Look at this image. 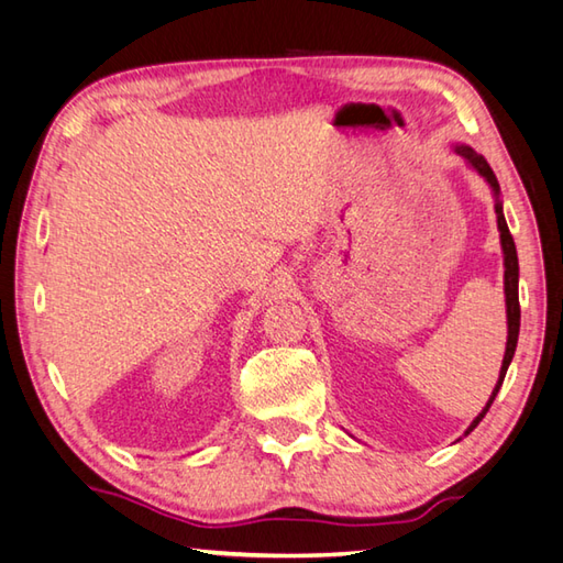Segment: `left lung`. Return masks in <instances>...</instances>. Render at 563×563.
Instances as JSON below:
<instances>
[{
    "mask_svg": "<svg viewBox=\"0 0 563 563\" xmlns=\"http://www.w3.org/2000/svg\"><path fill=\"white\" fill-rule=\"evenodd\" d=\"M455 152H459L463 158H468V162L475 166V172H478L487 184L493 186L495 196L500 194V184H497V176L493 174L490 164L485 162V156L475 154L471 146H455ZM495 213H497V228H500V240H503V252H505V296H507V350H505V360H503V369H500V379H497V385L493 389V397L487 399L485 409L478 413V417L473 419V423L468 427L471 433L478 423L483 421V417L487 413V409H490V405L497 397V391H500L503 387V379H505V373L507 367H510L512 357H515V347H517V335H519V291H517V284H519V262H517V250H515V240L510 235V228H507L505 222V216H503V206L495 203Z\"/></svg>",
    "mask_w": 563,
    "mask_h": 563,
    "instance_id": "8db88e82",
    "label": "left lung"
}]
</instances>
